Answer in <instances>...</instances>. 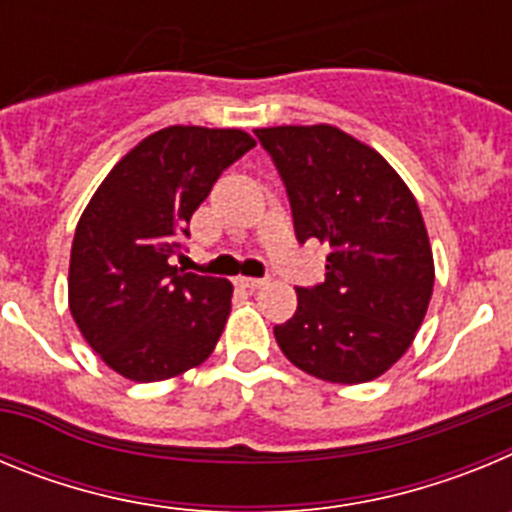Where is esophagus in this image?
<instances>
[{"label":"esophagus","mask_w":512,"mask_h":512,"mask_svg":"<svg viewBox=\"0 0 512 512\" xmlns=\"http://www.w3.org/2000/svg\"><path fill=\"white\" fill-rule=\"evenodd\" d=\"M235 282L246 289H259V287H264V284H269V277H238Z\"/></svg>","instance_id":"1"}]
</instances>
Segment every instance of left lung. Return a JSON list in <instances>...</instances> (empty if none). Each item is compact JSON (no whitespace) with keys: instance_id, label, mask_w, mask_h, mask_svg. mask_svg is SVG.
<instances>
[{"instance_id":"1","label":"left lung","mask_w":512,"mask_h":512,"mask_svg":"<svg viewBox=\"0 0 512 512\" xmlns=\"http://www.w3.org/2000/svg\"><path fill=\"white\" fill-rule=\"evenodd\" d=\"M253 133L282 176L297 241L328 248L325 282L297 287V312L274 325L282 354L325 382L377 379L408 351L433 295L413 192L374 148L333 125Z\"/></svg>"}]
</instances>
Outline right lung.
<instances>
[{
	"instance_id": "add662e5",
	"label": "right lung",
	"mask_w": 512,
	"mask_h": 512,
	"mask_svg": "<svg viewBox=\"0 0 512 512\" xmlns=\"http://www.w3.org/2000/svg\"><path fill=\"white\" fill-rule=\"evenodd\" d=\"M256 140L243 130L171 125L107 174L74 233L69 307L81 336L117 374L161 382L212 354L233 284L171 264L192 212Z\"/></svg>"
}]
</instances>
